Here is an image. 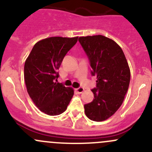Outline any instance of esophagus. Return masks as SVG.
Instances as JSON below:
<instances>
[{
    "instance_id": "34e87169",
    "label": "esophagus",
    "mask_w": 152,
    "mask_h": 152,
    "mask_svg": "<svg viewBox=\"0 0 152 152\" xmlns=\"http://www.w3.org/2000/svg\"><path fill=\"white\" fill-rule=\"evenodd\" d=\"M76 92H77L78 93H82V92H83L85 90H84L83 87H79V88H76Z\"/></svg>"
}]
</instances>
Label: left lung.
I'll return each instance as SVG.
<instances>
[{
    "label": "left lung",
    "mask_w": 152,
    "mask_h": 152,
    "mask_svg": "<svg viewBox=\"0 0 152 152\" xmlns=\"http://www.w3.org/2000/svg\"><path fill=\"white\" fill-rule=\"evenodd\" d=\"M82 48L96 76V87L92 89L94 99L85 104L89 119L103 121L111 117L124 102L130 82V70L121 48L102 35L81 37Z\"/></svg>",
    "instance_id": "8db88e82"
}]
</instances>
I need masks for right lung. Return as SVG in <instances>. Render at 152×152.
<instances>
[{
  "mask_svg": "<svg viewBox=\"0 0 152 152\" xmlns=\"http://www.w3.org/2000/svg\"><path fill=\"white\" fill-rule=\"evenodd\" d=\"M76 37H52L34 45L24 65L27 92L34 104L48 115H58L66 110L73 96L71 87L57 82L66 53L77 42Z\"/></svg>",
  "mask_w": 152,
  "mask_h": 152,
  "instance_id": "add662e5",
  "label": "right lung"
}]
</instances>
